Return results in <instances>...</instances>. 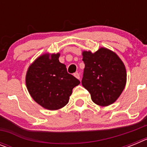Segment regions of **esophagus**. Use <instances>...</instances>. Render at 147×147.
Instances as JSON below:
<instances>
[{"label": "esophagus", "mask_w": 147, "mask_h": 147, "mask_svg": "<svg viewBox=\"0 0 147 147\" xmlns=\"http://www.w3.org/2000/svg\"><path fill=\"white\" fill-rule=\"evenodd\" d=\"M74 75V76L76 78V79H78V80H80V75L79 73H75Z\"/></svg>", "instance_id": "1"}]
</instances>
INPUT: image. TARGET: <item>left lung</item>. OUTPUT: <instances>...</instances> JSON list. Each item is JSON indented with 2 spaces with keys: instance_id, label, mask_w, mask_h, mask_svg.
I'll use <instances>...</instances> for the list:
<instances>
[{
  "instance_id": "8db88e82",
  "label": "left lung",
  "mask_w": 147,
  "mask_h": 147,
  "mask_svg": "<svg viewBox=\"0 0 147 147\" xmlns=\"http://www.w3.org/2000/svg\"><path fill=\"white\" fill-rule=\"evenodd\" d=\"M85 63L82 84L99 106H108L118 99L127 82L124 64L119 56L106 48L95 53L84 51Z\"/></svg>"
}]
</instances>
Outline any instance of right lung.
Listing matches in <instances>:
<instances>
[{"instance_id": "right-lung-1", "label": "right lung", "mask_w": 147, "mask_h": 147, "mask_svg": "<svg viewBox=\"0 0 147 147\" xmlns=\"http://www.w3.org/2000/svg\"><path fill=\"white\" fill-rule=\"evenodd\" d=\"M59 54H45L30 65L26 76L28 91L35 102L44 108L59 110L69 101L73 88L80 80L67 72L59 61Z\"/></svg>"}]
</instances>
